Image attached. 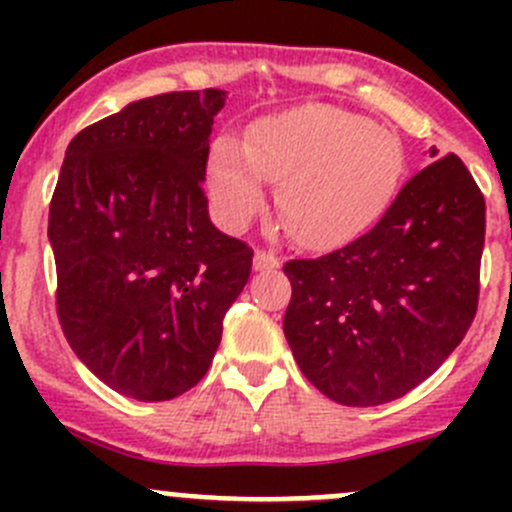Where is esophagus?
Segmentation results:
<instances>
[{
  "label": "esophagus",
  "mask_w": 512,
  "mask_h": 512,
  "mask_svg": "<svg viewBox=\"0 0 512 512\" xmlns=\"http://www.w3.org/2000/svg\"><path fill=\"white\" fill-rule=\"evenodd\" d=\"M282 265L280 257L270 250H257L255 252V270L265 272V270H277Z\"/></svg>",
  "instance_id": "34e87169"
}]
</instances>
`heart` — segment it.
Segmentation results:
<instances>
[{
  "label": "heart",
  "mask_w": 512,
  "mask_h": 512,
  "mask_svg": "<svg viewBox=\"0 0 512 512\" xmlns=\"http://www.w3.org/2000/svg\"><path fill=\"white\" fill-rule=\"evenodd\" d=\"M399 136L344 108L309 103L275 113L235 136L213 141L208 185L227 225L260 213L267 185L282 183L289 235L307 247L347 242L374 223L404 175Z\"/></svg>",
  "instance_id": "1"
}]
</instances>
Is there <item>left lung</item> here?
I'll list each match as a JSON object with an SVG mask.
<instances>
[{
	"instance_id": "left-lung-1",
	"label": "left lung",
	"mask_w": 512,
	"mask_h": 512,
	"mask_svg": "<svg viewBox=\"0 0 512 512\" xmlns=\"http://www.w3.org/2000/svg\"><path fill=\"white\" fill-rule=\"evenodd\" d=\"M483 240V193L448 153L418 170L369 232L285 262V337L302 374L344 406L409 394L476 317Z\"/></svg>"
}]
</instances>
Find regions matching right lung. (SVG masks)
Wrapping results in <instances>:
<instances>
[{
    "mask_svg": "<svg viewBox=\"0 0 512 512\" xmlns=\"http://www.w3.org/2000/svg\"><path fill=\"white\" fill-rule=\"evenodd\" d=\"M220 89L128 103L66 148L51 195L56 314L66 342L123 396L168 401L213 364L252 247L208 215L203 180Z\"/></svg>",
    "mask_w": 512,
    "mask_h": 512,
    "instance_id": "add662e5",
    "label": "right lung"
}]
</instances>
